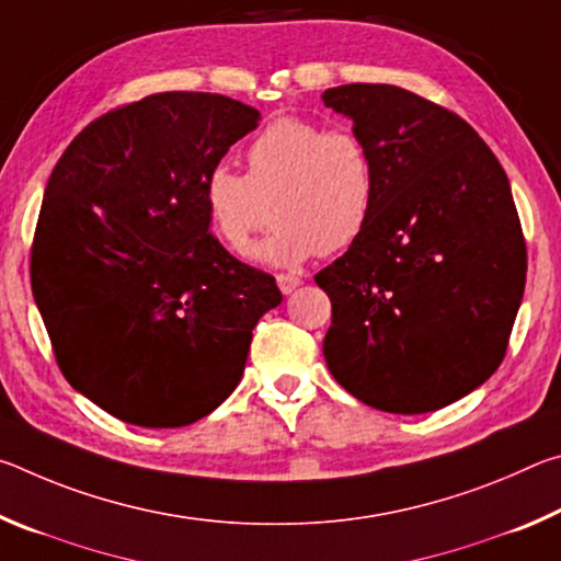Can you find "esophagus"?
Returning <instances> with one entry per match:
<instances>
[{"mask_svg": "<svg viewBox=\"0 0 561 561\" xmlns=\"http://www.w3.org/2000/svg\"><path fill=\"white\" fill-rule=\"evenodd\" d=\"M277 284H279L282 294H291L301 284V277H299V274H289V272L287 274H277Z\"/></svg>", "mask_w": 561, "mask_h": 561, "instance_id": "esophagus-1", "label": "esophagus"}]
</instances>
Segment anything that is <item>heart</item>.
Masks as SVG:
<instances>
[{
    "mask_svg": "<svg viewBox=\"0 0 561 561\" xmlns=\"http://www.w3.org/2000/svg\"><path fill=\"white\" fill-rule=\"evenodd\" d=\"M376 193L371 148L354 128L277 118L247 148V175L230 165L205 175L203 205L213 232L244 252L272 203L274 230L252 257L287 267L348 250L371 222Z\"/></svg>",
    "mask_w": 561,
    "mask_h": 561,
    "instance_id": "heart-1",
    "label": "heart"
}]
</instances>
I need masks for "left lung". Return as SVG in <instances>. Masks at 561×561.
<instances>
[{
	"instance_id": "left-lung-1",
	"label": "left lung",
	"mask_w": 561,
	"mask_h": 561,
	"mask_svg": "<svg viewBox=\"0 0 561 561\" xmlns=\"http://www.w3.org/2000/svg\"><path fill=\"white\" fill-rule=\"evenodd\" d=\"M371 148L366 232L314 282L331 299L324 358L360 403L431 413L497 371L525 294L510 180L448 108L391 83L324 91Z\"/></svg>"
}]
</instances>
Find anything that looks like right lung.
I'll return each instance as SVG.
<instances>
[{"instance_id":"obj_1","label":"right lung","mask_w":561,"mask_h":561,"mask_svg":"<svg viewBox=\"0 0 561 561\" xmlns=\"http://www.w3.org/2000/svg\"><path fill=\"white\" fill-rule=\"evenodd\" d=\"M257 123L220 93H153L89 123L46 183L34 301L66 381L121 421L180 428L213 413L282 301L274 277L215 240L203 205L205 175Z\"/></svg>"}]
</instances>
